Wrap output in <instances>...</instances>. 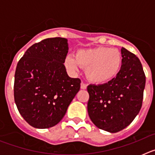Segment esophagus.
I'll list each match as a JSON object with an SVG mask.
<instances>
[{
    "mask_svg": "<svg viewBox=\"0 0 155 155\" xmlns=\"http://www.w3.org/2000/svg\"><path fill=\"white\" fill-rule=\"evenodd\" d=\"M81 89H86V88H87V84H84V82H81Z\"/></svg>",
    "mask_w": 155,
    "mask_h": 155,
    "instance_id": "34e87169",
    "label": "esophagus"
}]
</instances>
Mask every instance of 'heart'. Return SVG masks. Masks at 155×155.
I'll use <instances>...</instances> for the list:
<instances>
[{"instance_id": "heart-1", "label": "heart", "mask_w": 155, "mask_h": 155, "mask_svg": "<svg viewBox=\"0 0 155 155\" xmlns=\"http://www.w3.org/2000/svg\"><path fill=\"white\" fill-rule=\"evenodd\" d=\"M122 61V55L118 50L99 46L77 50L75 57L68 56L64 64L72 72L78 71L80 67L85 68V75L90 81L103 84L118 74Z\"/></svg>"}]
</instances>
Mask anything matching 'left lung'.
Masks as SVG:
<instances>
[{"label": "left lung", "mask_w": 155, "mask_h": 155, "mask_svg": "<svg viewBox=\"0 0 155 155\" xmlns=\"http://www.w3.org/2000/svg\"><path fill=\"white\" fill-rule=\"evenodd\" d=\"M121 68L103 84H90L87 113L98 128L110 133L124 130L141 109L146 77L135 54L122 47Z\"/></svg>", "instance_id": "1"}]
</instances>
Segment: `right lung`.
<instances>
[{"instance_id": "obj_1", "label": "right lung", "mask_w": 155, "mask_h": 155, "mask_svg": "<svg viewBox=\"0 0 155 155\" xmlns=\"http://www.w3.org/2000/svg\"><path fill=\"white\" fill-rule=\"evenodd\" d=\"M68 53V39L49 38L30 46L18 63L15 102L31 127L46 129L57 125L80 90V79L71 78L66 71Z\"/></svg>"}]
</instances>
